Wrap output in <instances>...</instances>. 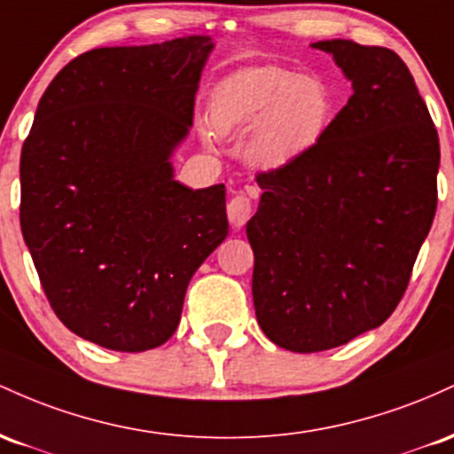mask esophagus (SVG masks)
Here are the masks:
<instances>
[{"instance_id": "1", "label": "esophagus", "mask_w": 454, "mask_h": 454, "mask_svg": "<svg viewBox=\"0 0 454 454\" xmlns=\"http://www.w3.org/2000/svg\"><path fill=\"white\" fill-rule=\"evenodd\" d=\"M251 214H253V201H251V197L244 195V192L236 195L231 201L227 203L229 223H231L236 229L247 225V221L251 218Z\"/></svg>"}]
</instances>
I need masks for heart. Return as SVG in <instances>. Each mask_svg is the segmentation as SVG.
<instances>
[{"label":"heart","mask_w":454,"mask_h":454,"mask_svg":"<svg viewBox=\"0 0 454 454\" xmlns=\"http://www.w3.org/2000/svg\"><path fill=\"white\" fill-rule=\"evenodd\" d=\"M333 94L315 74H292L277 66L236 70L210 96L216 132L247 130V156L266 171L283 169L317 144L333 120ZM206 139L212 132L203 129Z\"/></svg>","instance_id":"b5f03b06"}]
</instances>
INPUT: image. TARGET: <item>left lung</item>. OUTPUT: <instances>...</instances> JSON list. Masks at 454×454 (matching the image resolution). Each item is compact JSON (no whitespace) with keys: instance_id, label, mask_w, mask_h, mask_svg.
I'll return each instance as SVG.
<instances>
[{"instance_id":"8db88e82","label":"left lung","mask_w":454,"mask_h":454,"mask_svg":"<svg viewBox=\"0 0 454 454\" xmlns=\"http://www.w3.org/2000/svg\"><path fill=\"white\" fill-rule=\"evenodd\" d=\"M354 94L304 156L257 173L247 223L257 322L278 348L313 354L390 317L437 207L440 139L395 51L315 43Z\"/></svg>"}]
</instances>
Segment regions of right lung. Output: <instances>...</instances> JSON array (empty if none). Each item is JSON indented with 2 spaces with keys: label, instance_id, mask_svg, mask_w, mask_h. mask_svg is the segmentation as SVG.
<instances>
[{
  "label": "right lung",
  "instance_id": "obj_1",
  "mask_svg": "<svg viewBox=\"0 0 454 454\" xmlns=\"http://www.w3.org/2000/svg\"><path fill=\"white\" fill-rule=\"evenodd\" d=\"M210 35L105 47L59 70L21 150V231L51 309L115 351L171 339L192 274L227 238L225 186L173 180Z\"/></svg>",
  "mask_w": 454,
  "mask_h": 454
}]
</instances>
